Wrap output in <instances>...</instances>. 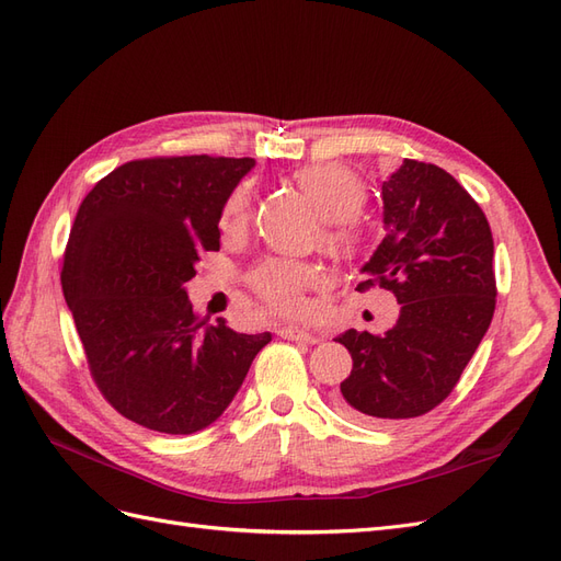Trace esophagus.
Segmentation results:
<instances>
[{
    "label": "esophagus",
    "mask_w": 561,
    "mask_h": 561,
    "mask_svg": "<svg viewBox=\"0 0 561 561\" xmlns=\"http://www.w3.org/2000/svg\"><path fill=\"white\" fill-rule=\"evenodd\" d=\"M278 334H280L283 339H290V342H299V344H318V342H320L318 334H313V332H309V330H304V328H297V325L280 328Z\"/></svg>",
    "instance_id": "1"
}]
</instances>
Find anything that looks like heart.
I'll list each match as a JSON object with an SVG mask.
<instances>
[{
    "label": "heart",
    "instance_id": "b5f03b06",
    "mask_svg": "<svg viewBox=\"0 0 561 561\" xmlns=\"http://www.w3.org/2000/svg\"><path fill=\"white\" fill-rule=\"evenodd\" d=\"M301 192L307 194L318 213L328 219V241L339 248H348L358 239L351 217L363 208L365 184L351 168L342 163H311L295 173ZM250 190L243 184L233 190L222 210V229L231 231L245 222L250 213ZM322 283L320 268L295 260H264L250 274L252 290L257 293L268 307L283 313H299L304 307V295Z\"/></svg>",
    "mask_w": 561,
    "mask_h": 561
}]
</instances>
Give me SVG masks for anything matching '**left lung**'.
<instances>
[{
    "label": "left lung",
    "mask_w": 561,
    "mask_h": 561,
    "mask_svg": "<svg viewBox=\"0 0 561 561\" xmlns=\"http://www.w3.org/2000/svg\"><path fill=\"white\" fill-rule=\"evenodd\" d=\"M386 236L358 290L400 304L386 334L336 336L353 358L336 412L365 423L414 419L461 379L496 309L494 239L482 208L439 165L404 159L381 184Z\"/></svg>",
    "instance_id": "left-lung-1"
}]
</instances>
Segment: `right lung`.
<instances>
[{
    "mask_svg": "<svg viewBox=\"0 0 561 561\" xmlns=\"http://www.w3.org/2000/svg\"><path fill=\"white\" fill-rule=\"evenodd\" d=\"M254 159L154 157L114 168L81 201L62 257V295L91 377L149 431L190 435L222 414L271 334L208 325L186 297L203 250Z\"/></svg>",
    "mask_w": 561,
    "mask_h": 561,
    "instance_id": "add662e5",
    "label": "right lung"
}]
</instances>
